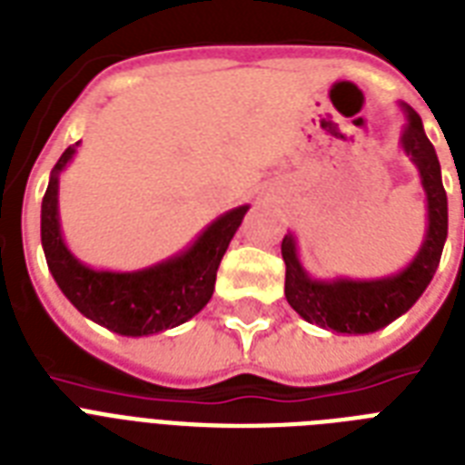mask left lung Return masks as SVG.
<instances>
[{
	"label": "left lung",
	"instance_id": "obj_1",
	"mask_svg": "<svg viewBox=\"0 0 465 465\" xmlns=\"http://www.w3.org/2000/svg\"><path fill=\"white\" fill-rule=\"evenodd\" d=\"M406 127L401 132V148L411 158L425 189L427 225L418 254L399 273L372 281L355 278H312L297 254L295 235L288 232L281 244L285 262V300L310 324L336 333H374L406 314L432 281L447 242L449 209L441 184V168L434 146L422 129L420 114L401 103Z\"/></svg>",
	"mask_w": 465,
	"mask_h": 465
}]
</instances>
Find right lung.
<instances>
[{
	"label": "right lung",
	"mask_w": 465,
	"mask_h": 465,
	"mask_svg": "<svg viewBox=\"0 0 465 465\" xmlns=\"http://www.w3.org/2000/svg\"><path fill=\"white\" fill-rule=\"evenodd\" d=\"M79 143L66 148L52 168L40 211V240L54 283L84 317L120 336H153L184 324L213 295L215 271L250 206L225 211L189 247L153 266L136 271L91 269L66 247L59 225V177Z\"/></svg>",
	"instance_id": "obj_1"
}]
</instances>
